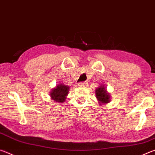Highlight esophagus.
<instances>
[{
	"mask_svg": "<svg viewBox=\"0 0 155 155\" xmlns=\"http://www.w3.org/2000/svg\"><path fill=\"white\" fill-rule=\"evenodd\" d=\"M78 86H86L88 85V83L86 82V81H84V82H80L78 83Z\"/></svg>",
	"mask_w": 155,
	"mask_h": 155,
	"instance_id": "1",
	"label": "esophagus"
}]
</instances>
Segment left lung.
<instances>
[{
    "instance_id": "obj_1",
    "label": "left lung",
    "mask_w": 155,
    "mask_h": 155,
    "mask_svg": "<svg viewBox=\"0 0 155 155\" xmlns=\"http://www.w3.org/2000/svg\"><path fill=\"white\" fill-rule=\"evenodd\" d=\"M96 98H98L100 103H107L109 102L110 96L109 94L107 92V91L103 86H101L96 90Z\"/></svg>"
}]
</instances>
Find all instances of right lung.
Instances as JSON below:
<instances>
[{"mask_svg":"<svg viewBox=\"0 0 155 155\" xmlns=\"http://www.w3.org/2000/svg\"><path fill=\"white\" fill-rule=\"evenodd\" d=\"M69 87L66 85L59 84L55 88H54L51 92V98L57 102L62 103L65 99V96L68 95Z\"/></svg>","mask_w":155,"mask_h":155,"instance_id":"right-lung-1","label":"right lung"}]
</instances>
